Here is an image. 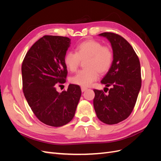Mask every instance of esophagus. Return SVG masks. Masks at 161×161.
Instances as JSON below:
<instances>
[{
    "label": "esophagus",
    "mask_w": 161,
    "mask_h": 161,
    "mask_svg": "<svg viewBox=\"0 0 161 161\" xmlns=\"http://www.w3.org/2000/svg\"><path fill=\"white\" fill-rule=\"evenodd\" d=\"M86 89H87L86 87H85V86H81V91L82 92L85 91Z\"/></svg>",
    "instance_id": "1"
}]
</instances>
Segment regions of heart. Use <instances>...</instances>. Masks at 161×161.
<instances>
[{
  "label": "heart",
  "instance_id": "heart-1",
  "mask_svg": "<svg viewBox=\"0 0 161 161\" xmlns=\"http://www.w3.org/2000/svg\"><path fill=\"white\" fill-rule=\"evenodd\" d=\"M82 60H85V69L70 77V81L72 84L89 86L98 79V73L104 75L109 70L114 60V52L111 47L103 46L99 41L86 40L76 46V52H67L64 58V64L70 72H75Z\"/></svg>",
  "mask_w": 161,
  "mask_h": 161
}]
</instances>
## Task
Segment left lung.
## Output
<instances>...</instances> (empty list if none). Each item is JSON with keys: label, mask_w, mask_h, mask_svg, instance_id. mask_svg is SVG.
Here are the masks:
<instances>
[{"label": "left lung", "mask_w": 161, "mask_h": 161, "mask_svg": "<svg viewBox=\"0 0 161 161\" xmlns=\"http://www.w3.org/2000/svg\"><path fill=\"white\" fill-rule=\"evenodd\" d=\"M99 36L110 42L114 60L101 82L108 91L94 89L93 105L97 118L106 124H115L128 118L132 112L141 88L139 58L132 46L121 36L105 32ZM110 86L109 90L107 87Z\"/></svg>", "instance_id": "left-lung-1"}]
</instances>
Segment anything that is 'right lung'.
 I'll return each mask as SVG.
<instances>
[{
	"label": "right lung",
	"mask_w": 161,
	"mask_h": 161,
	"mask_svg": "<svg viewBox=\"0 0 161 161\" xmlns=\"http://www.w3.org/2000/svg\"><path fill=\"white\" fill-rule=\"evenodd\" d=\"M70 39L44 36L31 47L21 66L23 91L36 118L53 127L66 125L74 118L81 95L80 86L69 85L58 92L56 86L66 82L64 62Z\"/></svg>",
	"instance_id": "add662e5"
}]
</instances>
